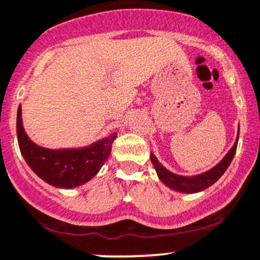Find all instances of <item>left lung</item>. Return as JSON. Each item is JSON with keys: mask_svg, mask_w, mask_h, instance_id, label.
I'll list each match as a JSON object with an SVG mask.
<instances>
[{"mask_svg": "<svg viewBox=\"0 0 260 260\" xmlns=\"http://www.w3.org/2000/svg\"><path fill=\"white\" fill-rule=\"evenodd\" d=\"M238 138L239 129L236 142H234L233 147L229 149V152L226 153L225 157H224L217 166L213 167L212 169L204 172V173L197 174V176H179V174H176L173 173V172L168 171L166 167L160 165L159 160L155 158V155L153 154V153H151V160L153 166H154L155 172H157L158 178L162 180L167 187L179 193H198L207 189V188L210 187L212 184H214V183L223 176L224 172L226 171V168H228L229 165L232 163V160H233L234 154H236Z\"/></svg>", "mask_w": 260, "mask_h": 260, "instance_id": "obj_1", "label": "left lung"}]
</instances>
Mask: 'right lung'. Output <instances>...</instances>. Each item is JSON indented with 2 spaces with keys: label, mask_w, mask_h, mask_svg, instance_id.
<instances>
[{
  "label": "right lung",
  "mask_w": 260,
  "mask_h": 260,
  "mask_svg": "<svg viewBox=\"0 0 260 260\" xmlns=\"http://www.w3.org/2000/svg\"><path fill=\"white\" fill-rule=\"evenodd\" d=\"M117 133L82 148L50 149L37 146L24 132L21 106L17 111V139L29 168L48 184L63 189L80 187L91 180L105 165Z\"/></svg>",
  "instance_id": "add662e5"
}]
</instances>
